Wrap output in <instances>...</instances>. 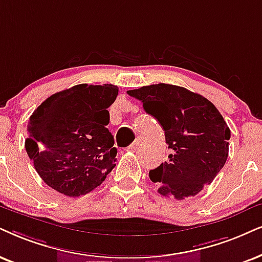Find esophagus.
Returning <instances> with one entry per match:
<instances>
[{
    "label": "esophagus",
    "instance_id": "34e87169",
    "mask_svg": "<svg viewBox=\"0 0 262 262\" xmlns=\"http://www.w3.org/2000/svg\"><path fill=\"white\" fill-rule=\"evenodd\" d=\"M140 142H141L140 139H137V140H135V141L133 142V144L129 145V146H128V150H130V151H135V150H137V148L139 147V145H140Z\"/></svg>",
    "mask_w": 262,
    "mask_h": 262
}]
</instances>
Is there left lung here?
<instances>
[{
  "label": "left lung",
  "mask_w": 262,
  "mask_h": 262,
  "mask_svg": "<svg viewBox=\"0 0 262 262\" xmlns=\"http://www.w3.org/2000/svg\"><path fill=\"white\" fill-rule=\"evenodd\" d=\"M160 122L170 148L168 161L150 170L163 196L185 200L196 196L223 169L231 132L207 98L184 87L151 84L127 92Z\"/></svg>",
  "instance_id": "left-lung-1"
}]
</instances>
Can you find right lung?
Returning <instances> with one entry per match:
<instances>
[{
    "instance_id": "add662e5",
    "label": "right lung",
    "mask_w": 262,
    "mask_h": 262,
    "mask_svg": "<svg viewBox=\"0 0 262 262\" xmlns=\"http://www.w3.org/2000/svg\"><path fill=\"white\" fill-rule=\"evenodd\" d=\"M114 84H77L46 99L30 116L25 148L42 180L69 197L88 193L116 167L106 125Z\"/></svg>"
}]
</instances>
